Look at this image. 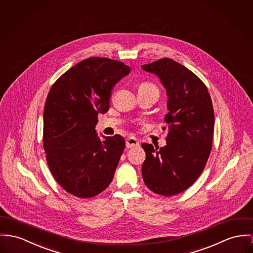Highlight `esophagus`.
<instances>
[{
	"instance_id": "obj_1",
	"label": "esophagus",
	"mask_w": 253,
	"mask_h": 253,
	"mask_svg": "<svg viewBox=\"0 0 253 253\" xmlns=\"http://www.w3.org/2000/svg\"><path fill=\"white\" fill-rule=\"evenodd\" d=\"M139 145V142H138V139L134 137V136H130L126 139V146L128 148H132V147H135V146H138Z\"/></svg>"
}]
</instances>
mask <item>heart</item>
<instances>
[{"mask_svg": "<svg viewBox=\"0 0 253 253\" xmlns=\"http://www.w3.org/2000/svg\"><path fill=\"white\" fill-rule=\"evenodd\" d=\"M139 87H156L155 85L151 83H142Z\"/></svg>", "mask_w": 253, "mask_h": 253, "instance_id": "obj_1", "label": "heart"}]
</instances>
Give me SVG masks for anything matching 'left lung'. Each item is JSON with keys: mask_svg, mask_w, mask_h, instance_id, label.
<instances>
[{"mask_svg": "<svg viewBox=\"0 0 253 253\" xmlns=\"http://www.w3.org/2000/svg\"><path fill=\"white\" fill-rule=\"evenodd\" d=\"M141 68L160 79L169 98L167 145L141 144L146 154L142 178L152 192L171 196L192 186L205 168L213 142V104L203 82L171 58Z\"/></svg>", "mask_w": 253, "mask_h": 253, "instance_id": "8db88e82", "label": "left lung"}]
</instances>
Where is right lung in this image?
Segmentation results:
<instances>
[{
	"instance_id": "1",
	"label": "right lung",
	"mask_w": 253,
	"mask_h": 253,
	"mask_svg": "<svg viewBox=\"0 0 253 253\" xmlns=\"http://www.w3.org/2000/svg\"><path fill=\"white\" fill-rule=\"evenodd\" d=\"M130 73L121 61L82 60L52 85L43 115V145L49 169L67 193L89 198L112 182L125 140L98 136L99 114L109 110L113 87Z\"/></svg>"
}]
</instances>
